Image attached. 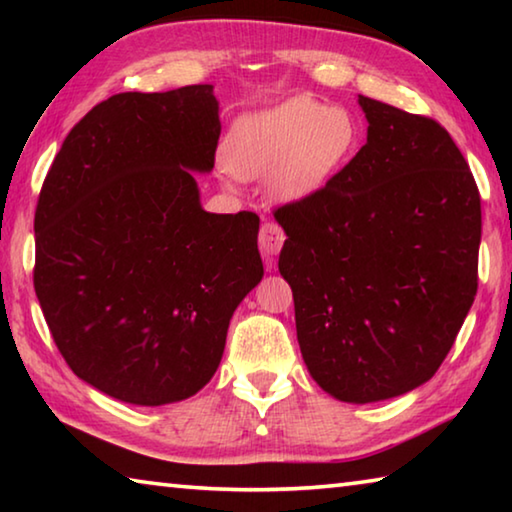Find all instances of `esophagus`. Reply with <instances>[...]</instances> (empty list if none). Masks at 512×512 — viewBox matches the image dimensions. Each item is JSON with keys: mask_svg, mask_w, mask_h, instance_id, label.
Wrapping results in <instances>:
<instances>
[{"mask_svg": "<svg viewBox=\"0 0 512 512\" xmlns=\"http://www.w3.org/2000/svg\"><path fill=\"white\" fill-rule=\"evenodd\" d=\"M284 230L275 221H266L259 230V248H262L264 255H277L284 244Z\"/></svg>", "mask_w": 512, "mask_h": 512, "instance_id": "esophagus-1", "label": "esophagus"}]
</instances>
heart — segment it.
<instances>
[{"instance_id":"b5f03b06","label":"heart","mask_w":512,"mask_h":512,"mask_svg":"<svg viewBox=\"0 0 512 512\" xmlns=\"http://www.w3.org/2000/svg\"><path fill=\"white\" fill-rule=\"evenodd\" d=\"M359 126L345 108L305 97L239 117L223 142V158L237 176H268L277 201H302L329 185L357 151Z\"/></svg>"}]
</instances>
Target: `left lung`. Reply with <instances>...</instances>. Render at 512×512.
<instances>
[{
    "label": "left lung",
    "mask_w": 512,
    "mask_h": 512,
    "mask_svg": "<svg viewBox=\"0 0 512 512\" xmlns=\"http://www.w3.org/2000/svg\"><path fill=\"white\" fill-rule=\"evenodd\" d=\"M368 137L318 194L275 212L296 332L334 400H391L429 381L476 296L481 198L433 119L361 97Z\"/></svg>",
    "instance_id": "left-lung-1"
}]
</instances>
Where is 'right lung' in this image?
<instances>
[{
    "label": "right lung",
    "mask_w": 512,
    "mask_h": 512,
    "mask_svg": "<svg viewBox=\"0 0 512 512\" xmlns=\"http://www.w3.org/2000/svg\"><path fill=\"white\" fill-rule=\"evenodd\" d=\"M214 85L124 92L65 137L36 210L33 284L74 375L135 406L196 395L262 282L259 216L203 210Z\"/></svg>",
    "instance_id": "right-lung-1"
}]
</instances>
